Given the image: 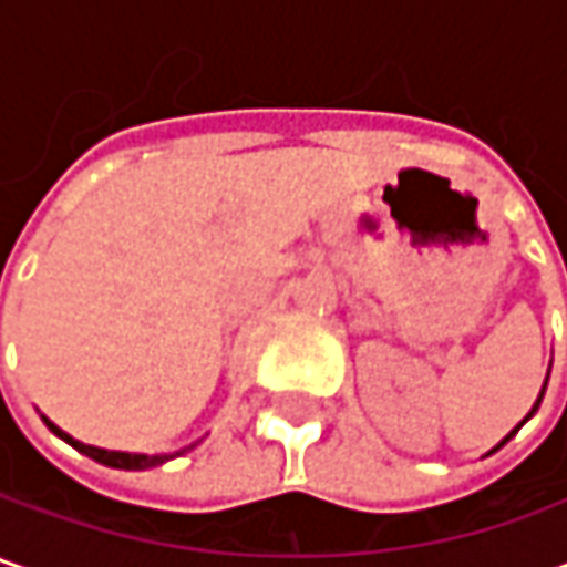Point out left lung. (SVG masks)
Here are the masks:
<instances>
[{"instance_id": "obj_1", "label": "left lung", "mask_w": 567, "mask_h": 567, "mask_svg": "<svg viewBox=\"0 0 567 567\" xmlns=\"http://www.w3.org/2000/svg\"><path fill=\"white\" fill-rule=\"evenodd\" d=\"M543 391H546V384H543ZM543 391H539V398H536L534 410H530V413H527V416H524V423H527V420H530V416H534V413H536V406H539V401H543ZM524 423H520V425H524ZM520 425H517V429H520ZM517 429H514V432H508V435H505V439H502V442H498V445L492 447V451H498V447L505 445V442H512L514 435H517ZM492 451H489V454H492Z\"/></svg>"}]
</instances>
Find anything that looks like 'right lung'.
Segmentation results:
<instances>
[{
    "label": "right lung",
    "instance_id": "add662e5",
    "mask_svg": "<svg viewBox=\"0 0 567 567\" xmlns=\"http://www.w3.org/2000/svg\"><path fill=\"white\" fill-rule=\"evenodd\" d=\"M43 423L50 425V432L59 435L62 442H69V445L81 451V454H87L91 461H97L103 467H116V470H151V467H161L166 461H173V457H179V454H186L188 447L183 451H173V454H128V451H106V447H94V445H84V442H78L72 439L69 432H62L59 425L50 423L47 416H43Z\"/></svg>",
    "mask_w": 567,
    "mask_h": 567
}]
</instances>
